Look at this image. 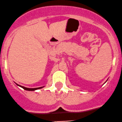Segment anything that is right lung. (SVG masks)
<instances>
[{
    "label": "right lung",
    "instance_id": "1",
    "mask_svg": "<svg viewBox=\"0 0 122 122\" xmlns=\"http://www.w3.org/2000/svg\"><path fill=\"white\" fill-rule=\"evenodd\" d=\"M18 85V86H19V87H22V88H23L24 90H27V91H35L36 90H38V89H40V88H43L44 87H38V88H27V87H23V86H20V85L16 84Z\"/></svg>",
    "mask_w": 122,
    "mask_h": 122
}]
</instances>
